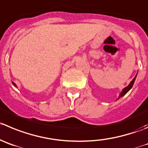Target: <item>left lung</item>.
<instances>
[{"label": "left lung", "mask_w": 148, "mask_h": 148, "mask_svg": "<svg viewBox=\"0 0 148 148\" xmlns=\"http://www.w3.org/2000/svg\"><path fill=\"white\" fill-rule=\"evenodd\" d=\"M136 75L135 76V77H134V78L133 79V80H132V82H130V84H129V85H128V86H127V87H125V88H124L123 90V91H122V92H121V94H120V96H119V97H118V99H120V98H121V97H122V96H123L124 95H125V94H126V93H128V90H130L131 88H132V86H133L134 83V81H135V79H136Z\"/></svg>", "instance_id": "obj_1"}]
</instances>
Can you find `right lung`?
<instances>
[{
    "label": "right lung",
    "instance_id": "obj_1",
    "mask_svg": "<svg viewBox=\"0 0 148 148\" xmlns=\"http://www.w3.org/2000/svg\"><path fill=\"white\" fill-rule=\"evenodd\" d=\"M12 84H13V85H14V86H15V87H16V85H15V83H14V82H12Z\"/></svg>",
    "mask_w": 148,
    "mask_h": 148
}]
</instances>
